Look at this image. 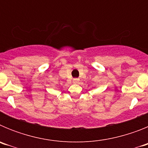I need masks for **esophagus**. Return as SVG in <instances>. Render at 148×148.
<instances>
[{
  "label": "esophagus",
  "mask_w": 148,
  "mask_h": 148,
  "mask_svg": "<svg viewBox=\"0 0 148 148\" xmlns=\"http://www.w3.org/2000/svg\"><path fill=\"white\" fill-rule=\"evenodd\" d=\"M79 82H80V80H79L78 78H74V79L73 80V82L75 84H78Z\"/></svg>",
  "instance_id": "34e87169"
}]
</instances>
